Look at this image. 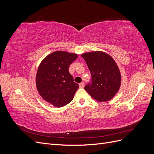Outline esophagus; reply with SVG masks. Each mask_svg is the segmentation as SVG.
<instances>
[{
	"label": "esophagus",
	"mask_w": 154,
	"mask_h": 154,
	"mask_svg": "<svg viewBox=\"0 0 154 154\" xmlns=\"http://www.w3.org/2000/svg\"><path fill=\"white\" fill-rule=\"evenodd\" d=\"M79 87H80V88L84 87V83H83V82H82L81 83H80V84H79Z\"/></svg>",
	"instance_id": "34e87169"
}]
</instances>
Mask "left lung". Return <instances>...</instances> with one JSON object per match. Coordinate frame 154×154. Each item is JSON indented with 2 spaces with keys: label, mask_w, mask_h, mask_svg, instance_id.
<instances>
[{
  "label": "left lung",
  "mask_w": 154,
  "mask_h": 154,
  "mask_svg": "<svg viewBox=\"0 0 154 154\" xmlns=\"http://www.w3.org/2000/svg\"><path fill=\"white\" fill-rule=\"evenodd\" d=\"M92 76L91 84L85 90L95 100L105 102L112 99L119 90L122 75L112 57L103 51L87 52L81 55Z\"/></svg>",
  "instance_id": "1"
}]
</instances>
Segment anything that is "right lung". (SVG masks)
Returning a JSON list of instances; mask_svg holds the SVG:
<instances>
[{
  "label": "right lung",
  "mask_w": 154,
  "mask_h": 154,
  "mask_svg": "<svg viewBox=\"0 0 154 154\" xmlns=\"http://www.w3.org/2000/svg\"><path fill=\"white\" fill-rule=\"evenodd\" d=\"M78 54L57 51L48 54L41 62L36 75L38 94L55 107L69 103L79 87L69 72V67Z\"/></svg>",
  "instance_id": "1"
}]
</instances>
